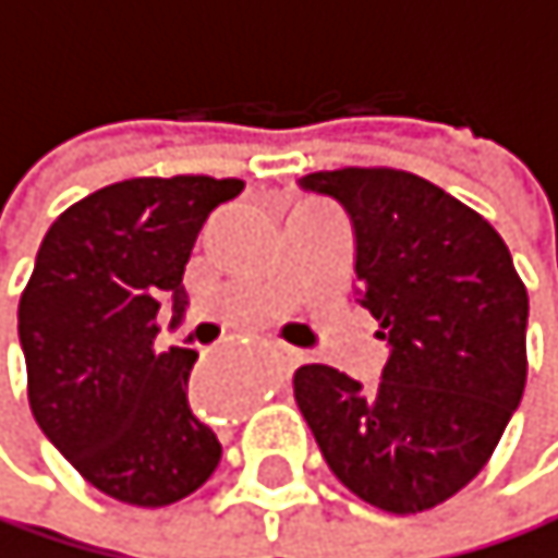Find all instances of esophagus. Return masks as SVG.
<instances>
[{
	"instance_id": "obj_1",
	"label": "esophagus",
	"mask_w": 558,
	"mask_h": 558,
	"mask_svg": "<svg viewBox=\"0 0 558 558\" xmlns=\"http://www.w3.org/2000/svg\"><path fill=\"white\" fill-rule=\"evenodd\" d=\"M298 361H301V356H298L294 350H284V367H288V371H294V367H298Z\"/></svg>"
}]
</instances>
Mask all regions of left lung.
<instances>
[{
    "label": "left lung",
    "mask_w": 558,
    "mask_h": 558,
    "mask_svg": "<svg viewBox=\"0 0 558 558\" xmlns=\"http://www.w3.org/2000/svg\"><path fill=\"white\" fill-rule=\"evenodd\" d=\"M301 184L347 208L361 304L390 361L374 390L307 364L294 400L353 496L397 515L433 509L480 476L523 400L526 284L499 231L420 174L337 168Z\"/></svg>",
    "instance_id": "left-lung-1"
}]
</instances>
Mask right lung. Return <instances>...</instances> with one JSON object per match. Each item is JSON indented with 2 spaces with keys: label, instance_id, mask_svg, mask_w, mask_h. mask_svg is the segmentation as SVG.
<instances>
[{
  "label": "right lung",
  "instance_id": "right-lung-1",
  "mask_svg": "<svg viewBox=\"0 0 558 558\" xmlns=\"http://www.w3.org/2000/svg\"><path fill=\"white\" fill-rule=\"evenodd\" d=\"M241 178H125L65 208L19 298L28 407L56 450L105 496L171 506L221 460L187 407L197 353L158 350V307L184 311V264Z\"/></svg>",
  "mask_w": 558,
  "mask_h": 558
}]
</instances>
